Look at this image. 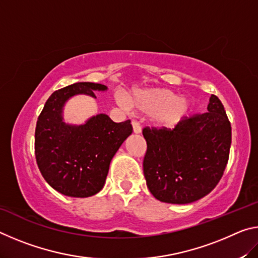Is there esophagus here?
I'll list each match as a JSON object with an SVG mask.
<instances>
[{
	"label": "esophagus",
	"mask_w": 258,
	"mask_h": 258,
	"mask_svg": "<svg viewBox=\"0 0 258 258\" xmlns=\"http://www.w3.org/2000/svg\"><path fill=\"white\" fill-rule=\"evenodd\" d=\"M132 126H133V132L135 134H140L141 133V126L139 125V123H137V121L133 120L132 121Z\"/></svg>",
	"instance_id": "esophagus-1"
}]
</instances>
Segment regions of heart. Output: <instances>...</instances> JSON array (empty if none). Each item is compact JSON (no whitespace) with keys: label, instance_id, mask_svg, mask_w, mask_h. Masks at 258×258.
<instances>
[{"label":"heart","instance_id":"heart-1","mask_svg":"<svg viewBox=\"0 0 258 258\" xmlns=\"http://www.w3.org/2000/svg\"><path fill=\"white\" fill-rule=\"evenodd\" d=\"M117 102L125 109L132 108L135 111L154 116L156 123L161 127L174 128L189 115L194 109V102L186 97H180L167 89L139 90L128 98L117 97Z\"/></svg>","mask_w":258,"mask_h":258}]
</instances>
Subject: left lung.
<instances>
[{
	"mask_svg": "<svg viewBox=\"0 0 258 258\" xmlns=\"http://www.w3.org/2000/svg\"><path fill=\"white\" fill-rule=\"evenodd\" d=\"M147 152L143 173L159 202L190 204L220 182L229 160L231 124L216 95L207 111L185 117L174 130L143 128Z\"/></svg>",
	"mask_w": 258,
	"mask_h": 258,
	"instance_id": "1",
	"label": "left lung"
}]
</instances>
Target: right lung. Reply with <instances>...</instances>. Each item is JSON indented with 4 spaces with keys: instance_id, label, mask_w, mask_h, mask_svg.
Wrapping results in <instances>:
<instances>
[{
    "instance_id": "1",
    "label": "right lung",
    "mask_w": 258,
    "mask_h": 258,
    "mask_svg": "<svg viewBox=\"0 0 258 258\" xmlns=\"http://www.w3.org/2000/svg\"><path fill=\"white\" fill-rule=\"evenodd\" d=\"M107 90L98 83H75L52 93L38 116L35 130L38 168L50 186L68 197L86 198L101 191L111 159L132 134L131 120L115 123L106 113L81 125L63 120V107L74 95L97 98L95 91Z\"/></svg>"
}]
</instances>
